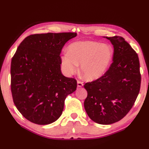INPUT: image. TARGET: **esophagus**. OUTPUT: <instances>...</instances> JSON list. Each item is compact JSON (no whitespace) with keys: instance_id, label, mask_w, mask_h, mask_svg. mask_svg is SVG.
I'll list each match as a JSON object with an SVG mask.
<instances>
[{"instance_id":"obj_1","label":"esophagus","mask_w":149,"mask_h":149,"mask_svg":"<svg viewBox=\"0 0 149 149\" xmlns=\"http://www.w3.org/2000/svg\"><path fill=\"white\" fill-rule=\"evenodd\" d=\"M77 86H78L79 88L83 87V82L78 81H77Z\"/></svg>"}]
</instances>
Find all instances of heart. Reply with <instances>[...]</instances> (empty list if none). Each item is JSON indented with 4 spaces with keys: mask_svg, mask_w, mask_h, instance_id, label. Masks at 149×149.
<instances>
[{
    "mask_svg": "<svg viewBox=\"0 0 149 149\" xmlns=\"http://www.w3.org/2000/svg\"><path fill=\"white\" fill-rule=\"evenodd\" d=\"M113 56L112 47L107 44L93 41L77 42L70 44L67 53L60 58L63 70L70 75L77 72L81 64V72L89 81L98 79L105 74Z\"/></svg>",
    "mask_w": 149,
    "mask_h": 149,
    "instance_id": "b5f03b06",
    "label": "heart"
}]
</instances>
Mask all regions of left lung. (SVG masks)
<instances>
[{
	"label": "left lung",
	"instance_id": "left-lung-1",
	"mask_svg": "<svg viewBox=\"0 0 149 149\" xmlns=\"http://www.w3.org/2000/svg\"><path fill=\"white\" fill-rule=\"evenodd\" d=\"M114 47L113 63L103 76L85 83L84 102L88 116L99 124L122 119L133 106L141 85L138 56L121 36L104 37Z\"/></svg>",
	"mask_w": 149,
	"mask_h": 149
}]
</instances>
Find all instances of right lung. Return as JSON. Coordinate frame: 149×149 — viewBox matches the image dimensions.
I'll list each match as a JSON object with an SVG mask.
<instances>
[{
    "instance_id": "add662e5",
    "label": "right lung",
    "mask_w": 149,
    "mask_h": 149,
    "mask_svg": "<svg viewBox=\"0 0 149 149\" xmlns=\"http://www.w3.org/2000/svg\"><path fill=\"white\" fill-rule=\"evenodd\" d=\"M76 33L32 34L20 44L11 64L13 99L23 116L47 125L61 115L65 100L77 88V81L64 76L60 54Z\"/></svg>"
}]
</instances>
